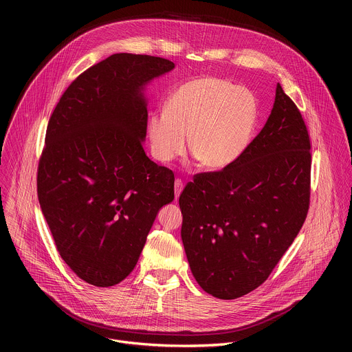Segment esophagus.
<instances>
[{
    "label": "esophagus",
    "mask_w": 352,
    "mask_h": 352,
    "mask_svg": "<svg viewBox=\"0 0 352 352\" xmlns=\"http://www.w3.org/2000/svg\"><path fill=\"white\" fill-rule=\"evenodd\" d=\"M182 188H184V182L181 179H175L174 182V189H175V199L179 197L181 192H182Z\"/></svg>",
    "instance_id": "1"
}]
</instances>
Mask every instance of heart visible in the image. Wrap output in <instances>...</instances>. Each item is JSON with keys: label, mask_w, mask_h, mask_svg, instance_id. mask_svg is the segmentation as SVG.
Returning a JSON list of instances; mask_svg holds the SVG:
<instances>
[{"label": "heart", "mask_w": 352, "mask_h": 352, "mask_svg": "<svg viewBox=\"0 0 352 352\" xmlns=\"http://www.w3.org/2000/svg\"><path fill=\"white\" fill-rule=\"evenodd\" d=\"M258 120L254 93L219 76H202L174 90L166 110L147 120L150 150L160 163H170L186 150L206 170L219 171L235 163L248 147Z\"/></svg>", "instance_id": "obj_1"}]
</instances>
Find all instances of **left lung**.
<instances>
[{"label":"left lung","mask_w":352,"mask_h":352,"mask_svg":"<svg viewBox=\"0 0 352 352\" xmlns=\"http://www.w3.org/2000/svg\"><path fill=\"white\" fill-rule=\"evenodd\" d=\"M311 196V142L280 83L272 113L241 157L197 174L179 196L190 272L208 294L235 299L267 280L302 227Z\"/></svg>","instance_id":"obj_1"}]
</instances>
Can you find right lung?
<instances>
[{"instance_id": "obj_1", "label": "right lung", "mask_w": 352, "mask_h": 352, "mask_svg": "<svg viewBox=\"0 0 352 352\" xmlns=\"http://www.w3.org/2000/svg\"><path fill=\"white\" fill-rule=\"evenodd\" d=\"M174 68L113 54L69 85L48 121L40 208L61 258L91 285H116L133 270L159 210L174 200L173 171L143 150L144 90Z\"/></svg>"}]
</instances>
